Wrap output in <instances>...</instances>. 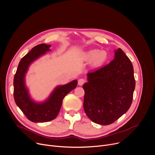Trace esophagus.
I'll list each match as a JSON object with an SVG mask.
<instances>
[{"label":"esophagus","mask_w":155,"mask_h":155,"mask_svg":"<svg viewBox=\"0 0 155 155\" xmlns=\"http://www.w3.org/2000/svg\"><path fill=\"white\" fill-rule=\"evenodd\" d=\"M85 79L80 78V79H79L78 81V85L81 86V85H83L84 83H85Z\"/></svg>","instance_id":"1"}]
</instances>
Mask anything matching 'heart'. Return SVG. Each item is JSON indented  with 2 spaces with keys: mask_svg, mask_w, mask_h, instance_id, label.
Here are the masks:
<instances>
[{
  "mask_svg": "<svg viewBox=\"0 0 155 155\" xmlns=\"http://www.w3.org/2000/svg\"><path fill=\"white\" fill-rule=\"evenodd\" d=\"M85 59L89 61H93L94 66H100L104 64L107 59V54L104 51L92 49L85 54Z\"/></svg>",
  "mask_w": 155,
  "mask_h": 155,
  "instance_id": "obj_1",
  "label": "heart"
}]
</instances>
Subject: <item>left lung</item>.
<instances>
[{
  "label": "left lung",
  "mask_w": 155,
  "mask_h": 155,
  "mask_svg": "<svg viewBox=\"0 0 155 155\" xmlns=\"http://www.w3.org/2000/svg\"><path fill=\"white\" fill-rule=\"evenodd\" d=\"M109 64L88 72L83 108L89 119L103 125H109L130 108L135 87L134 67L130 60L119 48Z\"/></svg>",
  "instance_id": "1"
}]
</instances>
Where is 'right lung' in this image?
Segmentation results:
<instances>
[{"label": "right lung", "instance_id": "add662e5", "mask_svg": "<svg viewBox=\"0 0 155 155\" xmlns=\"http://www.w3.org/2000/svg\"><path fill=\"white\" fill-rule=\"evenodd\" d=\"M51 45H38L25 55L18 64L13 79L14 100L28 119L34 122H46L54 119L60 111L64 97L76 88L77 80L55 88L48 99L41 103L34 102L25 87V77L28 68L41 55L49 51Z\"/></svg>", "mask_w": 155, "mask_h": 155}]
</instances>
